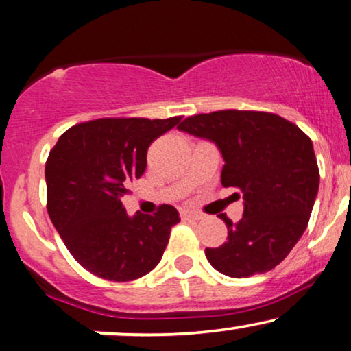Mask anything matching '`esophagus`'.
Wrapping results in <instances>:
<instances>
[{
  "instance_id": "obj_1",
  "label": "esophagus",
  "mask_w": 351,
  "mask_h": 351,
  "mask_svg": "<svg viewBox=\"0 0 351 351\" xmlns=\"http://www.w3.org/2000/svg\"><path fill=\"white\" fill-rule=\"evenodd\" d=\"M180 217H182V219L199 221V219H203V215H202V213H198V211H193V209L184 208V209H180Z\"/></svg>"
}]
</instances>
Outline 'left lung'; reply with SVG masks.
Instances as JSON below:
<instances>
[{
	"instance_id": "obj_1",
	"label": "left lung",
	"mask_w": 351,
	"mask_h": 351,
	"mask_svg": "<svg viewBox=\"0 0 351 351\" xmlns=\"http://www.w3.org/2000/svg\"><path fill=\"white\" fill-rule=\"evenodd\" d=\"M177 129L219 148L221 184L243 197L239 222L219 215L229 235L204 250L208 261L237 279L274 269L306 230L319 189L309 136L277 114L235 109L186 117Z\"/></svg>"
}]
</instances>
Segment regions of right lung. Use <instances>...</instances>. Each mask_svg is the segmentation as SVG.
<instances>
[{"mask_svg": "<svg viewBox=\"0 0 351 351\" xmlns=\"http://www.w3.org/2000/svg\"><path fill=\"white\" fill-rule=\"evenodd\" d=\"M169 119H97L71 127L49 152L48 215L80 266L106 280L127 282L153 271L180 221L171 204L154 216H129L121 198L147 169L152 142L179 124Z\"/></svg>", "mask_w": 351, "mask_h": 351, "instance_id": "right-lung-1", "label": "right lung"}]
</instances>
